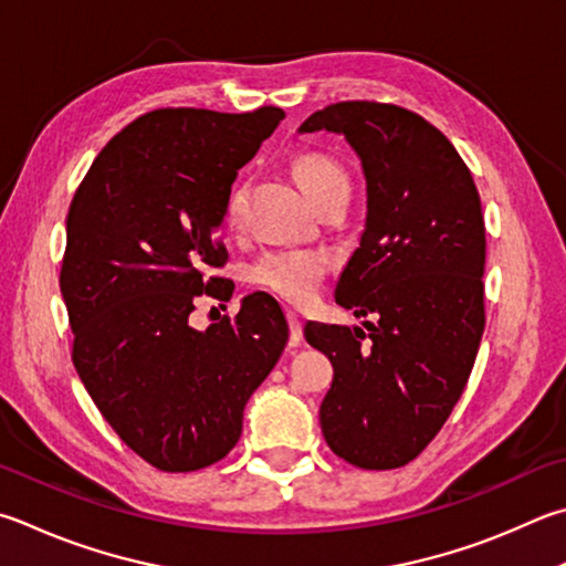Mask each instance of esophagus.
Here are the masks:
<instances>
[{"label":"esophagus","instance_id":"34e87169","mask_svg":"<svg viewBox=\"0 0 566 566\" xmlns=\"http://www.w3.org/2000/svg\"><path fill=\"white\" fill-rule=\"evenodd\" d=\"M286 322H290V344H292V346L302 344V338H304V326H302V318H300V314L290 310V312H286Z\"/></svg>","mask_w":566,"mask_h":566}]
</instances>
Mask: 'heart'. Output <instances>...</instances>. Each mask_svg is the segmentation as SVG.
<instances>
[{
	"label": "heart",
	"mask_w": 566,
	"mask_h": 566,
	"mask_svg": "<svg viewBox=\"0 0 566 566\" xmlns=\"http://www.w3.org/2000/svg\"><path fill=\"white\" fill-rule=\"evenodd\" d=\"M294 178L300 182L306 200L318 205L332 195H346L348 198V176L346 170L326 156H300L294 160ZM244 208V185L234 182L224 195L222 202V224L228 230H238L242 222ZM328 260L318 250H274L264 252L262 256L248 266V282L256 290L274 294L276 300L290 302L294 306L310 304L318 284L326 274Z\"/></svg>",
	"instance_id": "1"
}]
</instances>
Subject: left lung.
Listing matches in <instances>:
<instances>
[{"label":"left lung","instance_id":"obj_1","mask_svg":"<svg viewBox=\"0 0 566 566\" xmlns=\"http://www.w3.org/2000/svg\"><path fill=\"white\" fill-rule=\"evenodd\" d=\"M300 130L342 133L366 176V228L336 302L376 322H364L368 334L304 326L334 366L322 433L356 468H400L438 436L475 364L485 328L480 195L453 143L408 108L342 101Z\"/></svg>","mask_w":566,"mask_h":566}]
</instances>
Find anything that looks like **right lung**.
<instances>
[{
  "label": "right lung",
  "mask_w": 566,
  "mask_h": 566,
  "mask_svg": "<svg viewBox=\"0 0 566 566\" xmlns=\"http://www.w3.org/2000/svg\"><path fill=\"white\" fill-rule=\"evenodd\" d=\"M282 118L276 106L150 111L106 143L71 200L59 276L71 358L108 426L158 470L228 455L290 338L266 294L205 332L188 324L200 294L232 296L210 274L228 262L214 230L238 170Z\"/></svg>",
  "instance_id": "1"
}]
</instances>
